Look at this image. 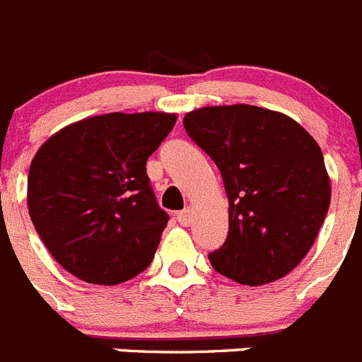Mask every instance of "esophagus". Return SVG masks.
<instances>
[{"label": "esophagus", "mask_w": 362, "mask_h": 362, "mask_svg": "<svg viewBox=\"0 0 362 362\" xmlns=\"http://www.w3.org/2000/svg\"><path fill=\"white\" fill-rule=\"evenodd\" d=\"M175 219H177V223L181 226H190L192 225V212H190V209L181 210V212L175 214Z\"/></svg>", "instance_id": "1"}]
</instances>
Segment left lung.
<instances>
[{
  "instance_id": "1",
  "label": "left lung",
  "mask_w": 362,
  "mask_h": 362,
  "mask_svg": "<svg viewBox=\"0 0 362 362\" xmlns=\"http://www.w3.org/2000/svg\"><path fill=\"white\" fill-rule=\"evenodd\" d=\"M217 165L228 197V235L214 270L259 286L303 261L330 206V177L312 136L292 117L252 105L204 107L183 119Z\"/></svg>"
}]
</instances>
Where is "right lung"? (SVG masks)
<instances>
[{"instance_id": "obj_1", "label": "right lung", "mask_w": 362, "mask_h": 362, "mask_svg": "<svg viewBox=\"0 0 362 362\" xmlns=\"http://www.w3.org/2000/svg\"><path fill=\"white\" fill-rule=\"evenodd\" d=\"M175 114L86 117L41 145L28 170L30 219L66 272L92 284H119L148 268L168 223L146 161Z\"/></svg>"}]
</instances>
